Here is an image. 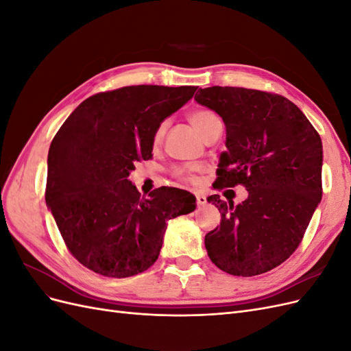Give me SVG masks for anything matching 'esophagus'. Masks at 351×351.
<instances>
[{"mask_svg":"<svg viewBox=\"0 0 351 351\" xmlns=\"http://www.w3.org/2000/svg\"><path fill=\"white\" fill-rule=\"evenodd\" d=\"M196 202H197L199 206L206 205V196L202 195V193H196Z\"/></svg>","mask_w":351,"mask_h":351,"instance_id":"obj_1","label":"esophagus"}]
</instances>
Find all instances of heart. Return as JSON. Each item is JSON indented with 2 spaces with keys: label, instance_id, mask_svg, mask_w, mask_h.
Wrapping results in <instances>:
<instances>
[{
  "label": "heart",
  "instance_id": "heart-1",
  "mask_svg": "<svg viewBox=\"0 0 351 351\" xmlns=\"http://www.w3.org/2000/svg\"><path fill=\"white\" fill-rule=\"evenodd\" d=\"M189 121L193 124L195 129L200 133V136L205 137L215 129V127L221 125V120L219 117L210 110L206 108H200V110H195L189 114ZM167 121H162L159 124L155 132H154V137H152V145L154 146H159L164 139V134L167 130ZM199 171V167L196 165H183V167H174L173 168V176L183 180V182H189L192 183L196 180V173Z\"/></svg>",
  "mask_w": 351,
  "mask_h": 351
}]
</instances>
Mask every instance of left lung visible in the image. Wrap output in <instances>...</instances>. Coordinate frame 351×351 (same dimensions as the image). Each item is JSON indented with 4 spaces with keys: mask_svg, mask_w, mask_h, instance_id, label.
<instances>
[{
    "mask_svg": "<svg viewBox=\"0 0 351 351\" xmlns=\"http://www.w3.org/2000/svg\"><path fill=\"white\" fill-rule=\"evenodd\" d=\"M195 99L227 129L215 189L241 184L239 205L212 195L221 224L205 236L209 259L237 277L277 268L299 247L322 197V141L291 101L256 89L212 86Z\"/></svg>",
    "mask_w": 351,
    "mask_h": 351,
    "instance_id": "1",
    "label": "left lung"
}]
</instances>
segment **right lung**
Masks as SVG:
<instances>
[{"instance_id":"right-lung-1","label":"right lung","mask_w":351,"mask_h":351,"mask_svg":"<svg viewBox=\"0 0 351 351\" xmlns=\"http://www.w3.org/2000/svg\"><path fill=\"white\" fill-rule=\"evenodd\" d=\"M196 86H124L84 99L51 142L45 200L69 252L104 277L151 268L168 219L195 210L186 190L159 187L141 197L129 180L152 158V137Z\"/></svg>"}]
</instances>
